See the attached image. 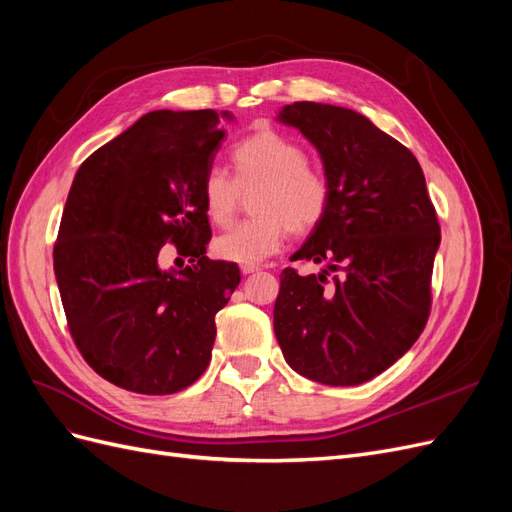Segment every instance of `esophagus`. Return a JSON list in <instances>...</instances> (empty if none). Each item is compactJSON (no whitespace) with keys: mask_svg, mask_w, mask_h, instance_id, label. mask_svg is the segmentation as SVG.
<instances>
[{"mask_svg":"<svg viewBox=\"0 0 512 512\" xmlns=\"http://www.w3.org/2000/svg\"><path fill=\"white\" fill-rule=\"evenodd\" d=\"M258 267L256 265H241V273L243 275H250V273H256Z\"/></svg>","mask_w":512,"mask_h":512,"instance_id":"1","label":"esophagus"}]
</instances>
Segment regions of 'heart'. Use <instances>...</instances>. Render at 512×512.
<instances>
[{
    "instance_id": "heart-1",
    "label": "heart",
    "mask_w": 512,
    "mask_h": 512,
    "mask_svg": "<svg viewBox=\"0 0 512 512\" xmlns=\"http://www.w3.org/2000/svg\"><path fill=\"white\" fill-rule=\"evenodd\" d=\"M232 180L213 166L203 177V207L207 218L228 226L239 211L241 192L252 194L254 218L226 230L213 243L220 258L239 265H262L282 250L288 228L309 232L329 209V183L309 166L307 151L277 132H260L230 153Z\"/></svg>"
}]
</instances>
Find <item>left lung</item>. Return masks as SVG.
<instances>
[{
    "label": "left lung",
    "mask_w": 512,
    "mask_h": 512,
    "mask_svg": "<svg viewBox=\"0 0 512 512\" xmlns=\"http://www.w3.org/2000/svg\"><path fill=\"white\" fill-rule=\"evenodd\" d=\"M275 119L316 147L329 183L327 213L292 254L322 269L282 273L277 344L309 380L363 384L401 359L429 318L440 226L423 168L352 108L294 102ZM329 270L343 277L329 285Z\"/></svg>",
    "instance_id": "left-lung-1"
}]
</instances>
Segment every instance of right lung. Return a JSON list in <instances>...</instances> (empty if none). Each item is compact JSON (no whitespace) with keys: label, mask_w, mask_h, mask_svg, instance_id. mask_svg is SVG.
<instances>
[{"label":"right lung","mask_w":512,"mask_h":512,"mask_svg":"<svg viewBox=\"0 0 512 512\" xmlns=\"http://www.w3.org/2000/svg\"><path fill=\"white\" fill-rule=\"evenodd\" d=\"M228 111H151L76 170L53 267L83 359L121 389L170 395L211 361L215 314L241 282L235 262L207 258L203 177ZM190 255L159 267L164 242Z\"/></svg>","instance_id":"1"}]
</instances>
